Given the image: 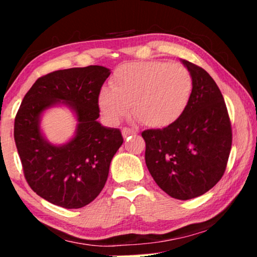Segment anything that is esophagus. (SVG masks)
I'll return each instance as SVG.
<instances>
[{"instance_id": "esophagus-1", "label": "esophagus", "mask_w": 257, "mask_h": 257, "mask_svg": "<svg viewBox=\"0 0 257 257\" xmlns=\"http://www.w3.org/2000/svg\"><path fill=\"white\" fill-rule=\"evenodd\" d=\"M121 133H122V137H124V138H127V137H130V136L137 135V130L124 127L121 130Z\"/></svg>"}]
</instances>
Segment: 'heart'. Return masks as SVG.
I'll return each instance as SVG.
<instances>
[{
  "label": "heart",
  "instance_id": "1",
  "mask_svg": "<svg viewBox=\"0 0 257 257\" xmlns=\"http://www.w3.org/2000/svg\"><path fill=\"white\" fill-rule=\"evenodd\" d=\"M193 78L180 63L136 62L115 70L111 89L100 90L98 104L105 118L117 124L133 108L135 117L150 127L178 120L191 100Z\"/></svg>",
  "mask_w": 257,
  "mask_h": 257
}]
</instances>
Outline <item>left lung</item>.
<instances>
[{"instance_id":"8db88e82","label":"left lung","mask_w":257,"mask_h":257,"mask_svg":"<svg viewBox=\"0 0 257 257\" xmlns=\"http://www.w3.org/2000/svg\"><path fill=\"white\" fill-rule=\"evenodd\" d=\"M191 100L181 117L164 128L145 130V161L157 185L172 198L189 200L213 188L226 171L231 124L223 96L209 73L188 61Z\"/></svg>"}]
</instances>
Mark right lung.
<instances>
[{"label": "right lung", "mask_w": 257, "mask_h": 257, "mask_svg": "<svg viewBox=\"0 0 257 257\" xmlns=\"http://www.w3.org/2000/svg\"><path fill=\"white\" fill-rule=\"evenodd\" d=\"M110 70L99 65L47 73L24 96L15 117L14 139L24 178L30 188L63 208H82L99 195L113 156L121 146V132L97 121L98 94ZM57 102L69 104L80 124L71 142L54 147L39 130V115Z\"/></svg>", "instance_id": "1"}]
</instances>
